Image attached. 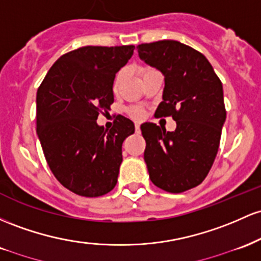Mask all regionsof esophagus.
<instances>
[{
	"mask_svg": "<svg viewBox=\"0 0 261 261\" xmlns=\"http://www.w3.org/2000/svg\"><path fill=\"white\" fill-rule=\"evenodd\" d=\"M139 132H140V125L138 124V123H137V124H136V133H139Z\"/></svg>",
	"mask_w": 261,
	"mask_h": 261,
	"instance_id": "esophagus-1",
	"label": "esophagus"
}]
</instances>
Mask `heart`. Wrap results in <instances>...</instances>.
Segmentation results:
<instances>
[{
	"label": "heart",
	"instance_id": "b5f03b06",
	"mask_svg": "<svg viewBox=\"0 0 261 261\" xmlns=\"http://www.w3.org/2000/svg\"><path fill=\"white\" fill-rule=\"evenodd\" d=\"M150 71H153V69H150V67H142V69H140V74H142L143 76L146 75L148 72H150ZM123 75H124V71H119L118 74H117L116 80H115V89L118 87L119 83H121L122 79H123ZM130 116L136 119H140L143 117V111L138 107L130 108Z\"/></svg>",
	"mask_w": 261,
	"mask_h": 261
}]
</instances>
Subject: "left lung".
Masks as SVG:
<instances>
[{
    "mask_svg": "<svg viewBox=\"0 0 261 261\" xmlns=\"http://www.w3.org/2000/svg\"><path fill=\"white\" fill-rule=\"evenodd\" d=\"M137 49L165 80L155 113L176 121L174 132L150 122L140 125L149 177L164 191L180 194L200 185L215 162L227 115L223 87L206 57L186 44L159 40Z\"/></svg>",
    "mask_w": 261,
    "mask_h": 261,
    "instance_id": "obj_1",
    "label": "left lung"
}]
</instances>
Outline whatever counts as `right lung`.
<instances>
[{
    "instance_id": "1",
    "label": "right lung",
    "mask_w": 261,
    "mask_h": 261,
    "mask_svg": "<svg viewBox=\"0 0 261 261\" xmlns=\"http://www.w3.org/2000/svg\"><path fill=\"white\" fill-rule=\"evenodd\" d=\"M134 45L83 46L53 64L37 92V133L57 180L76 195L112 191L123 160L122 144L134 123L118 115L110 130L97 124L113 103V81Z\"/></svg>"
}]
</instances>
